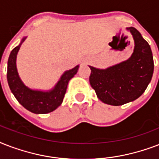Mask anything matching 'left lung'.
<instances>
[{
  "label": "left lung",
  "instance_id": "obj_1",
  "mask_svg": "<svg viewBox=\"0 0 159 159\" xmlns=\"http://www.w3.org/2000/svg\"><path fill=\"white\" fill-rule=\"evenodd\" d=\"M133 35L134 48L126 61L106 69L89 66V81L97 97L111 106H121L140 97L149 84L153 73L150 46L134 27L126 28Z\"/></svg>",
  "mask_w": 159,
  "mask_h": 159
}]
</instances>
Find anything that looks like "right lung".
Listing matches in <instances>:
<instances>
[{
    "instance_id": "1",
    "label": "right lung",
    "mask_w": 159,
    "mask_h": 159,
    "mask_svg": "<svg viewBox=\"0 0 159 159\" xmlns=\"http://www.w3.org/2000/svg\"><path fill=\"white\" fill-rule=\"evenodd\" d=\"M26 37L20 43L11 51L7 63V82L11 92L19 103L26 110L34 114H47L52 112L62 104L67 91V84L71 78L77 72L79 65L70 69L62 75L59 81L52 90L48 92L32 90L26 87L19 77L16 68V56Z\"/></svg>"
}]
</instances>
